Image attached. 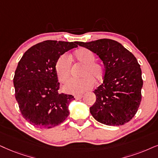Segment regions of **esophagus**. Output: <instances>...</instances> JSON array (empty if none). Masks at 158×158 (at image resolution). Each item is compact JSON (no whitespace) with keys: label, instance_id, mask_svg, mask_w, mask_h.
<instances>
[{"label":"esophagus","instance_id":"obj_1","mask_svg":"<svg viewBox=\"0 0 158 158\" xmlns=\"http://www.w3.org/2000/svg\"><path fill=\"white\" fill-rule=\"evenodd\" d=\"M82 97H83V95H81V94H80V95H77L74 96L76 100H80Z\"/></svg>","mask_w":158,"mask_h":158}]
</instances>
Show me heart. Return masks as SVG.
<instances>
[{
    "label": "heart",
    "instance_id": "obj_1",
    "mask_svg": "<svg viewBox=\"0 0 158 158\" xmlns=\"http://www.w3.org/2000/svg\"><path fill=\"white\" fill-rule=\"evenodd\" d=\"M75 58L82 63L84 67L81 71V79H71L63 85L65 92L71 94H80L93 88L95 85V79L99 81L102 79L104 70L102 65L95 62V55L90 50L81 49L76 52ZM71 61L66 55L59 57L55 64V71L59 81H65L71 74Z\"/></svg>",
    "mask_w": 158,
    "mask_h": 158
}]
</instances>
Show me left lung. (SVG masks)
I'll list each match as a JSON object with an SVG mask.
<instances>
[{"label":"left lung","mask_w":158,"mask_h":158,"mask_svg":"<svg viewBox=\"0 0 158 158\" xmlns=\"http://www.w3.org/2000/svg\"><path fill=\"white\" fill-rule=\"evenodd\" d=\"M77 44L95 53L105 66L103 81L93 93L96 101L89 108L98 122L110 126L128 123L141 101L143 80L136 58L120 43L103 39Z\"/></svg>","instance_id":"8db88e82"}]
</instances>
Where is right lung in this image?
Wrapping results in <instances>:
<instances>
[{"label":"right lung","mask_w":158,"mask_h":158,"mask_svg":"<svg viewBox=\"0 0 158 158\" xmlns=\"http://www.w3.org/2000/svg\"><path fill=\"white\" fill-rule=\"evenodd\" d=\"M77 41L47 40L24 53L15 71V98L22 115L33 126L52 128L65 121L73 95L58 93L56 62Z\"/></svg>","instance_id":"obj_1"}]
</instances>
